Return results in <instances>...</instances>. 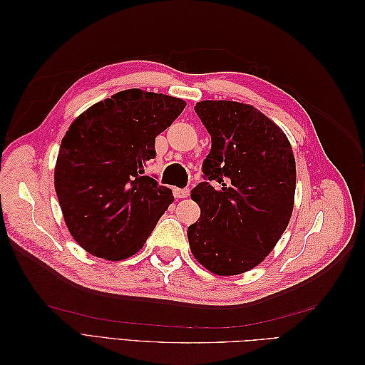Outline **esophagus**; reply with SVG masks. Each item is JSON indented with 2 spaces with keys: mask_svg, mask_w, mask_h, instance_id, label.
<instances>
[{
  "mask_svg": "<svg viewBox=\"0 0 365 365\" xmlns=\"http://www.w3.org/2000/svg\"><path fill=\"white\" fill-rule=\"evenodd\" d=\"M173 196L178 197V200H181V197H187L189 196V189H173Z\"/></svg>",
  "mask_w": 365,
  "mask_h": 365,
  "instance_id": "34e87169",
  "label": "esophagus"
}]
</instances>
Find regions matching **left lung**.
<instances>
[{
  "instance_id": "1",
  "label": "left lung",
  "mask_w": 365,
  "mask_h": 365,
  "mask_svg": "<svg viewBox=\"0 0 365 365\" xmlns=\"http://www.w3.org/2000/svg\"><path fill=\"white\" fill-rule=\"evenodd\" d=\"M212 137L204 181L192 190L201 216L187 230L190 250L217 275L247 272L268 256L289 224L295 158L282 129L256 108L197 102Z\"/></svg>"
}]
</instances>
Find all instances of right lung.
Returning <instances> with one entry per match:
<instances>
[{
  "mask_svg": "<svg viewBox=\"0 0 365 365\" xmlns=\"http://www.w3.org/2000/svg\"><path fill=\"white\" fill-rule=\"evenodd\" d=\"M185 102L125 90L88 108L62 138L54 189L74 240L96 257L121 260L145 245L173 201L172 190L145 175L155 138Z\"/></svg>",
  "mask_w": 365,
  "mask_h": 365,
  "instance_id": "add662e5",
  "label": "right lung"
}]
</instances>
